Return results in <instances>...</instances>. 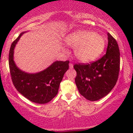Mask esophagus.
<instances>
[{"instance_id":"esophagus-1","label":"esophagus","mask_w":133,"mask_h":133,"mask_svg":"<svg viewBox=\"0 0 133 133\" xmlns=\"http://www.w3.org/2000/svg\"><path fill=\"white\" fill-rule=\"evenodd\" d=\"M73 68V64L72 63H69V68L72 69Z\"/></svg>"}]
</instances>
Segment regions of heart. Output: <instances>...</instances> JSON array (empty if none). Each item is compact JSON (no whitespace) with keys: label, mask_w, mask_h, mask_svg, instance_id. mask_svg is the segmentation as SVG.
<instances>
[{"label":"heart","mask_w":133,"mask_h":133,"mask_svg":"<svg viewBox=\"0 0 133 133\" xmlns=\"http://www.w3.org/2000/svg\"><path fill=\"white\" fill-rule=\"evenodd\" d=\"M65 42L74 48V54L78 60L89 62L95 60L104 51L105 41L100 35L88 31L80 30L69 35Z\"/></svg>","instance_id":"heart-1"}]
</instances>
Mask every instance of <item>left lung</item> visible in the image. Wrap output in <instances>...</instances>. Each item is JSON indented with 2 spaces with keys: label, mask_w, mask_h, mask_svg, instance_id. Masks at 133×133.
Wrapping results in <instances>:
<instances>
[{
  "label": "left lung",
  "mask_w": 133,
  "mask_h": 133,
  "mask_svg": "<svg viewBox=\"0 0 133 133\" xmlns=\"http://www.w3.org/2000/svg\"><path fill=\"white\" fill-rule=\"evenodd\" d=\"M106 53L96 61L74 65L76 72L75 84L78 91L90 101L101 99L116 85L120 71V50L117 42L108 33Z\"/></svg>",
  "instance_id": "obj_1"
}]
</instances>
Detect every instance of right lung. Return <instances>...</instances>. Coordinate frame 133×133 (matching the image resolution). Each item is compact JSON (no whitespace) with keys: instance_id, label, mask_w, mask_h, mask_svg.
Returning a JSON list of instances; mask_svg holds the SVG:
<instances>
[{"instance_id":"obj_1","label":"right lung","mask_w":133,"mask_h":133,"mask_svg":"<svg viewBox=\"0 0 133 133\" xmlns=\"http://www.w3.org/2000/svg\"><path fill=\"white\" fill-rule=\"evenodd\" d=\"M22 34L12 42L9 49V67L12 82L17 90L27 99L37 104H46L58 93L64 73L69 69V61H56L46 69L36 74L22 71L13 61V50Z\"/></svg>"}]
</instances>
